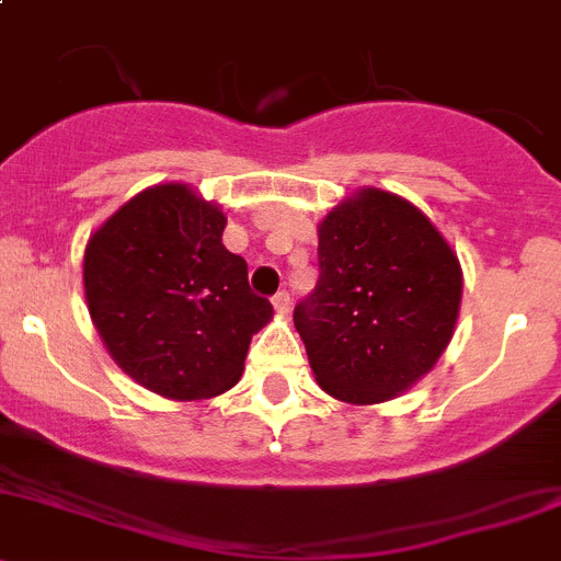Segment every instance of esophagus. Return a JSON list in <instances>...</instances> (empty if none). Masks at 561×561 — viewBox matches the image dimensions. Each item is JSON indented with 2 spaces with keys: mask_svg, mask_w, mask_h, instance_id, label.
<instances>
[{
  "mask_svg": "<svg viewBox=\"0 0 561 561\" xmlns=\"http://www.w3.org/2000/svg\"><path fill=\"white\" fill-rule=\"evenodd\" d=\"M274 309H276V312H279V314L290 312V293H287V290L276 293V296H274Z\"/></svg>",
  "mask_w": 561,
  "mask_h": 561,
  "instance_id": "1",
  "label": "esophagus"
}]
</instances>
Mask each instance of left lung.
Returning <instances> with one entry per match:
<instances>
[{
	"label": "left lung",
	"instance_id": "1",
	"mask_svg": "<svg viewBox=\"0 0 561 561\" xmlns=\"http://www.w3.org/2000/svg\"><path fill=\"white\" fill-rule=\"evenodd\" d=\"M318 263L293 323L325 394L375 405L436 367L458 323L463 271L416 205L358 188L318 225Z\"/></svg>",
	"mask_w": 561,
	"mask_h": 561
}]
</instances>
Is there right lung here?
Returning a JSON list of instances; mask_svg holds the SVG:
<instances>
[{
  "label": "right lung",
  "mask_w": 561,
  "mask_h": 561,
  "mask_svg": "<svg viewBox=\"0 0 561 561\" xmlns=\"http://www.w3.org/2000/svg\"><path fill=\"white\" fill-rule=\"evenodd\" d=\"M227 216L188 183L119 205L84 249V298L108 356L167 400H210L241 380L274 307L221 243Z\"/></svg>",
  "instance_id": "add662e5"
}]
</instances>
